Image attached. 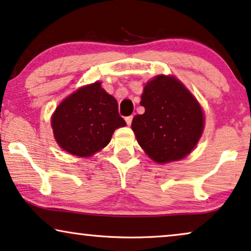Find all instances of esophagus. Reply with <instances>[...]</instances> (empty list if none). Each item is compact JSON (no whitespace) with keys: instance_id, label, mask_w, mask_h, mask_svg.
I'll return each instance as SVG.
<instances>
[{"instance_id":"34e87169","label":"esophagus","mask_w":251,"mask_h":251,"mask_svg":"<svg viewBox=\"0 0 251 251\" xmlns=\"http://www.w3.org/2000/svg\"><path fill=\"white\" fill-rule=\"evenodd\" d=\"M125 120H126V124H127V125H131V124H132V120H133V116H128V117H126Z\"/></svg>"}]
</instances>
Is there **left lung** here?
<instances>
[{
	"instance_id": "obj_1",
	"label": "left lung",
	"mask_w": 251,
	"mask_h": 251,
	"mask_svg": "<svg viewBox=\"0 0 251 251\" xmlns=\"http://www.w3.org/2000/svg\"><path fill=\"white\" fill-rule=\"evenodd\" d=\"M143 115L133 118L139 145L157 163L181 159L194 149L203 131L201 106L173 76L158 75L145 87Z\"/></svg>"
}]
</instances>
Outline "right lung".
I'll return each mask as SVG.
<instances>
[{
	"instance_id": "right-lung-1",
	"label": "right lung",
	"mask_w": 251,
	"mask_h": 251,
	"mask_svg": "<svg viewBox=\"0 0 251 251\" xmlns=\"http://www.w3.org/2000/svg\"><path fill=\"white\" fill-rule=\"evenodd\" d=\"M126 123L113 96L101 82L82 87L65 99L51 118L56 141L72 155L88 157L108 145L116 128Z\"/></svg>"
}]
</instances>
